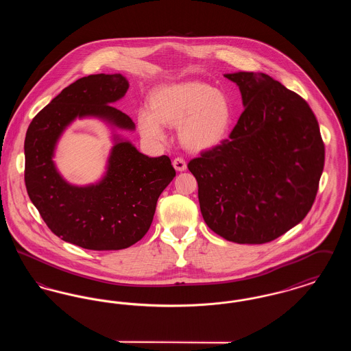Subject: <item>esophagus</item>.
Wrapping results in <instances>:
<instances>
[{
	"label": "esophagus",
	"mask_w": 351,
	"mask_h": 351,
	"mask_svg": "<svg viewBox=\"0 0 351 351\" xmlns=\"http://www.w3.org/2000/svg\"><path fill=\"white\" fill-rule=\"evenodd\" d=\"M172 165H173L175 169L179 171V172H183V171L186 169V163H185V160H184L183 158H176V159H173Z\"/></svg>",
	"instance_id": "esophagus-1"
}]
</instances>
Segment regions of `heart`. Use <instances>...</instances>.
<instances>
[{
    "label": "heart",
    "instance_id": "heart-1",
    "mask_svg": "<svg viewBox=\"0 0 351 351\" xmlns=\"http://www.w3.org/2000/svg\"><path fill=\"white\" fill-rule=\"evenodd\" d=\"M233 119L229 97L202 82H185L160 86L152 92L150 110L136 116L141 135L150 142L166 139L165 126H178L184 146L205 151L219 146Z\"/></svg>",
    "mask_w": 351,
    "mask_h": 351
}]
</instances>
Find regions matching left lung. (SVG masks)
Here are the masks:
<instances>
[{"mask_svg":"<svg viewBox=\"0 0 351 351\" xmlns=\"http://www.w3.org/2000/svg\"><path fill=\"white\" fill-rule=\"evenodd\" d=\"M243 113L230 139L188 163L205 223L235 243L271 242L311 210L325 147L312 109L266 73L234 72Z\"/></svg>","mask_w":351,"mask_h":351,"instance_id":"obj_1","label":"left lung"}]
</instances>
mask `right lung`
<instances>
[{"label":"right lung","instance_id":"add662e5","mask_svg":"<svg viewBox=\"0 0 351 351\" xmlns=\"http://www.w3.org/2000/svg\"><path fill=\"white\" fill-rule=\"evenodd\" d=\"M129 82L121 73L89 75L64 88L34 117L25 139V183L51 232L83 249H128L149 232L156 201L176 176L171 159L150 158L116 130H135L112 104ZM96 117L112 130L114 147L96 184H68L53 162L58 139L76 119Z\"/></svg>","mask_w":351,"mask_h":351}]
</instances>
